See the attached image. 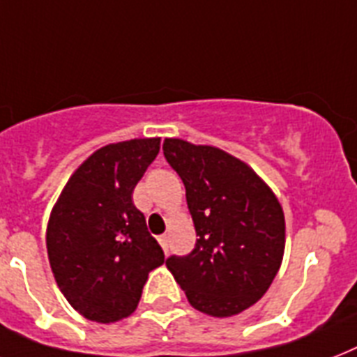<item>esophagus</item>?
<instances>
[{
	"instance_id": "obj_1",
	"label": "esophagus",
	"mask_w": 357,
	"mask_h": 357,
	"mask_svg": "<svg viewBox=\"0 0 357 357\" xmlns=\"http://www.w3.org/2000/svg\"><path fill=\"white\" fill-rule=\"evenodd\" d=\"M158 240H159V244H161V248L165 249V253H167V251H169V238H167L165 234H161Z\"/></svg>"
}]
</instances>
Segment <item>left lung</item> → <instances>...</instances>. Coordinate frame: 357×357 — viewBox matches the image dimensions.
Segmentation results:
<instances>
[{
  "label": "left lung",
  "mask_w": 357,
  "mask_h": 357,
  "mask_svg": "<svg viewBox=\"0 0 357 357\" xmlns=\"http://www.w3.org/2000/svg\"><path fill=\"white\" fill-rule=\"evenodd\" d=\"M163 153L183 181L198 236L192 251L169 257L167 268L196 310L213 317L240 314L268 291L282 262L279 199L224 150L165 139Z\"/></svg>",
  "instance_id": "8db88e82"
}]
</instances>
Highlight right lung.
<instances>
[{
  "label": "right lung",
  "mask_w": 357,
  "mask_h": 357,
  "mask_svg": "<svg viewBox=\"0 0 357 357\" xmlns=\"http://www.w3.org/2000/svg\"><path fill=\"white\" fill-rule=\"evenodd\" d=\"M159 141L132 139L91 153L51 211L45 240L54 280L89 321L115 323L133 314L149 273L165 262L132 199Z\"/></svg>",
  "instance_id": "obj_1"
}]
</instances>
